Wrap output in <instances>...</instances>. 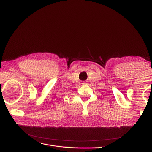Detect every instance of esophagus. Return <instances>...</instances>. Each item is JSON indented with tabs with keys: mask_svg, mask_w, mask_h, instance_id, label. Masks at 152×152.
I'll return each mask as SVG.
<instances>
[{
	"mask_svg": "<svg viewBox=\"0 0 152 152\" xmlns=\"http://www.w3.org/2000/svg\"><path fill=\"white\" fill-rule=\"evenodd\" d=\"M82 84H83V85H87V83L86 82H84L83 83H82Z\"/></svg>",
	"mask_w": 152,
	"mask_h": 152,
	"instance_id": "34e87169",
	"label": "esophagus"
}]
</instances>
